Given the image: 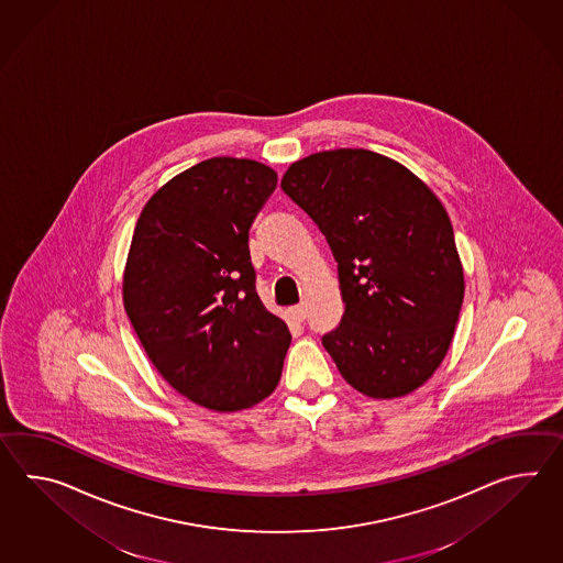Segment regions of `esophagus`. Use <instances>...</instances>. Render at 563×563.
I'll return each mask as SVG.
<instances>
[{
    "label": "esophagus",
    "instance_id": "obj_1",
    "mask_svg": "<svg viewBox=\"0 0 563 563\" xmlns=\"http://www.w3.org/2000/svg\"><path fill=\"white\" fill-rule=\"evenodd\" d=\"M290 314H292V319H295L297 323H302V321L307 319V307H305V305H297V307L290 309Z\"/></svg>",
    "mask_w": 563,
    "mask_h": 563
}]
</instances>
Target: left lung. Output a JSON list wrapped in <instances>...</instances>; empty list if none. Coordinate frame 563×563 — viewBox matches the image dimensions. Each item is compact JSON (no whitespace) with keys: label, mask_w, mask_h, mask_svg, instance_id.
I'll return each instance as SVG.
<instances>
[{"label":"left lung","mask_w":563,"mask_h":563,"mask_svg":"<svg viewBox=\"0 0 563 563\" xmlns=\"http://www.w3.org/2000/svg\"><path fill=\"white\" fill-rule=\"evenodd\" d=\"M280 188L325 234L345 312L323 347L374 400L420 388L444 360L464 299L449 213L420 177L367 150L312 153Z\"/></svg>","instance_id":"8db88e82"}]
</instances>
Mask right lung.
I'll return each instance as SVG.
<instances>
[{
	"mask_svg": "<svg viewBox=\"0 0 563 563\" xmlns=\"http://www.w3.org/2000/svg\"><path fill=\"white\" fill-rule=\"evenodd\" d=\"M273 167L212 157L172 177L139 216L123 273L126 317L163 379L213 412L268 398L288 327L254 287L249 230Z\"/></svg>",
	"mask_w": 563,
	"mask_h": 563,
	"instance_id": "right-lung-1",
	"label": "right lung"
}]
</instances>
